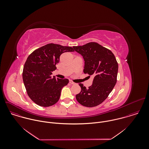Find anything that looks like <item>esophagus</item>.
I'll return each instance as SVG.
<instances>
[{
  "mask_svg": "<svg viewBox=\"0 0 149 149\" xmlns=\"http://www.w3.org/2000/svg\"><path fill=\"white\" fill-rule=\"evenodd\" d=\"M69 83L70 84H74L75 83H74V82H73L72 81H69Z\"/></svg>",
  "mask_w": 149,
  "mask_h": 149,
  "instance_id": "esophagus-1",
  "label": "esophagus"
}]
</instances>
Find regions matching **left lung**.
I'll return each mask as SVG.
<instances>
[{"mask_svg":"<svg viewBox=\"0 0 149 149\" xmlns=\"http://www.w3.org/2000/svg\"><path fill=\"white\" fill-rule=\"evenodd\" d=\"M73 47L84 58V73L94 77L88 88L79 84L81 90L76 95V100L84 106H97L106 99L116 83L118 64L115 57L111 50L96 42Z\"/></svg>","mask_w":149,"mask_h":149,"instance_id":"8db88e82","label":"left lung"}]
</instances>
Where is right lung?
<instances>
[{"mask_svg": "<svg viewBox=\"0 0 149 149\" xmlns=\"http://www.w3.org/2000/svg\"><path fill=\"white\" fill-rule=\"evenodd\" d=\"M74 52L70 46L49 43L27 57L23 69V81L29 97L40 106H52L59 100L62 88L69 80L52 77L61 54Z\"/></svg>", "mask_w": 149, "mask_h": 149, "instance_id": "obj_1", "label": "right lung"}]
</instances>
